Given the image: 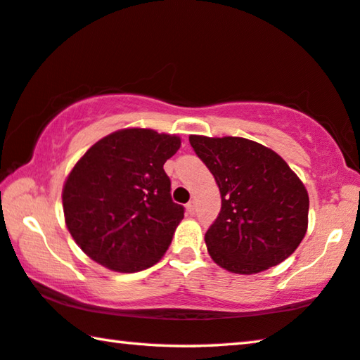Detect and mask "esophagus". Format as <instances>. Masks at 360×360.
<instances>
[{"label": "esophagus", "mask_w": 360, "mask_h": 360, "mask_svg": "<svg viewBox=\"0 0 360 360\" xmlns=\"http://www.w3.org/2000/svg\"><path fill=\"white\" fill-rule=\"evenodd\" d=\"M186 208H187V212H189L191 214H194V213H195V202L191 200V202L186 205Z\"/></svg>", "instance_id": "34e87169"}]
</instances>
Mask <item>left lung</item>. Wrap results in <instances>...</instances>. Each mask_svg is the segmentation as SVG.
Instances as JSON below:
<instances>
[{
  "label": "left lung",
  "instance_id": "obj_1",
  "mask_svg": "<svg viewBox=\"0 0 360 360\" xmlns=\"http://www.w3.org/2000/svg\"><path fill=\"white\" fill-rule=\"evenodd\" d=\"M221 194L205 234L214 264L252 275L281 264L307 231L309 195L280 155L243 137L191 136Z\"/></svg>",
  "mask_w": 360,
  "mask_h": 360
}]
</instances>
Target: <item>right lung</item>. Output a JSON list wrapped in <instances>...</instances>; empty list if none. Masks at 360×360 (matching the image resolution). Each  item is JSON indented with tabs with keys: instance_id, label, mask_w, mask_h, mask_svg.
Here are the masks:
<instances>
[{
	"instance_id": "1",
	"label": "right lung",
	"mask_w": 360,
	"mask_h": 360,
	"mask_svg": "<svg viewBox=\"0 0 360 360\" xmlns=\"http://www.w3.org/2000/svg\"><path fill=\"white\" fill-rule=\"evenodd\" d=\"M179 137L122 129L90 147L63 189L64 218L77 245L96 264L134 273L165 255L184 207L171 198L163 165Z\"/></svg>"
}]
</instances>
